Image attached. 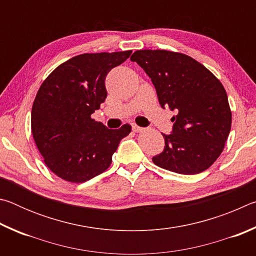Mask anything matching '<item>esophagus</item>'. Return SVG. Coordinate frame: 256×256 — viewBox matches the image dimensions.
I'll use <instances>...</instances> for the list:
<instances>
[{"label": "esophagus", "instance_id": "obj_1", "mask_svg": "<svg viewBox=\"0 0 256 256\" xmlns=\"http://www.w3.org/2000/svg\"><path fill=\"white\" fill-rule=\"evenodd\" d=\"M132 130H133L134 132H142V131H144V128H140V126H138V125H136V124L132 125Z\"/></svg>", "mask_w": 256, "mask_h": 256}]
</instances>
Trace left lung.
I'll use <instances>...</instances> for the list:
<instances>
[{
  "label": "left lung",
  "mask_w": 256,
  "mask_h": 256,
  "mask_svg": "<svg viewBox=\"0 0 256 256\" xmlns=\"http://www.w3.org/2000/svg\"><path fill=\"white\" fill-rule=\"evenodd\" d=\"M149 76L162 108L170 107L172 134H162L164 149L152 162L164 170L194 175L208 170L224 148L232 128L227 92L208 68L190 56L164 50L134 52Z\"/></svg>",
  "instance_id": "obj_1"
}]
</instances>
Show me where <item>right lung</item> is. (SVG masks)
<instances>
[{
	"mask_svg": "<svg viewBox=\"0 0 256 256\" xmlns=\"http://www.w3.org/2000/svg\"><path fill=\"white\" fill-rule=\"evenodd\" d=\"M132 50L86 53L58 66L42 82L32 110L34 140L46 166L71 183L105 172L131 125L107 128L92 118L105 102V79Z\"/></svg>",
	"mask_w": 256,
	"mask_h": 256,
	"instance_id": "obj_1",
	"label": "right lung"
}]
</instances>
